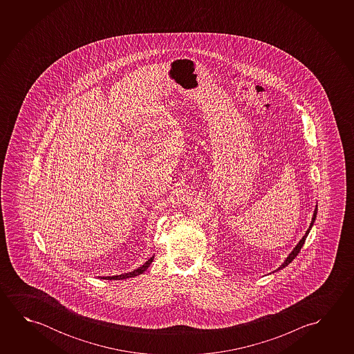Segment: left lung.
I'll return each instance as SVG.
<instances>
[{"mask_svg": "<svg viewBox=\"0 0 354 354\" xmlns=\"http://www.w3.org/2000/svg\"><path fill=\"white\" fill-rule=\"evenodd\" d=\"M316 214H317V209H315V212H313V222H311V225H310V227H308V230H307L306 233H305V236L302 237L301 241L297 243V245H296L295 248H294V250L290 253L289 257L286 258V261L279 267V269H283V268L286 267V266H289L290 263L291 261H294L296 258V255L299 254L300 253V250H301L302 245H304V243H305V241H306L307 234H308V232H310V230H311V227L313 226V222H315V220H316ZM278 269V270H279Z\"/></svg>", "mask_w": 354, "mask_h": 354, "instance_id": "left-lung-1", "label": "left lung"}]
</instances>
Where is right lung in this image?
<instances>
[{
    "mask_svg": "<svg viewBox=\"0 0 354 354\" xmlns=\"http://www.w3.org/2000/svg\"><path fill=\"white\" fill-rule=\"evenodd\" d=\"M151 261H153V257H151V259L145 261L142 267L136 269L133 272H126V274H121V275H115V277H106L104 279H107V280H120L121 279L122 280V279L133 278V277H137V275H140L142 272H145L148 267L151 266Z\"/></svg>",
    "mask_w": 354,
    "mask_h": 354,
    "instance_id": "add662e5",
    "label": "right lung"
}]
</instances>
